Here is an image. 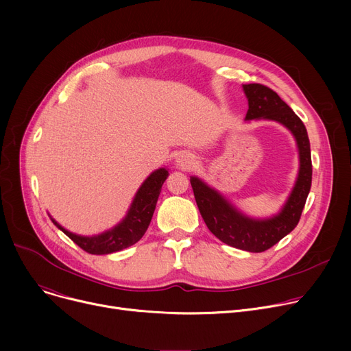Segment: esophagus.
I'll list each match as a JSON object with an SVG mask.
<instances>
[{
	"mask_svg": "<svg viewBox=\"0 0 351 351\" xmlns=\"http://www.w3.org/2000/svg\"><path fill=\"white\" fill-rule=\"evenodd\" d=\"M178 168L179 169H192L193 165L196 162L195 156L192 154H182L179 158H178Z\"/></svg>",
	"mask_w": 351,
	"mask_h": 351,
	"instance_id": "esophagus-1",
	"label": "esophagus"
}]
</instances>
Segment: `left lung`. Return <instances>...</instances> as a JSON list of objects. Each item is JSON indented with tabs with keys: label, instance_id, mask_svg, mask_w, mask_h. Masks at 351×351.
Here are the masks:
<instances>
[{
	"label": "left lung",
	"instance_id": "8db88e82",
	"mask_svg": "<svg viewBox=\"0 0 351 351\" xmlns=\"http://www.w3.org/2000/svg\"><path fill=\"white\" fill-rule=\"evenodd\" d=\"M243 89L249 101L247 121H278L296 138L300 169L285 208L271 219L256 220L237 212L222 195L200 179L192 176L191 185L202 217L219 241L236 249L261 253L280 242L298 226L311 186V154L304 123L273 89L262 84H246Z\"/></svg>",
	"mask_w": 351,
	"mask_h": 351
}]
</instances>
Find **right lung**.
<instances>
[{"mask_svg":"<svg viewBox=\"0 0 351 351\" xmlns=\"http://www.w3.org/2000/svg\"><path fill=\"white\" fill-rule=\"evenodd\" d=\"M168 178V171L160 168L155 171L149 178H147L132 202L131 209H129L126 217L122 222L102 234L98 236H78L65 230L52 219L53 225H57L73 243H77L82 250L90 254H108L119 252L129 246L135 245L139 239L145 234L147 226L151 223L154 216L156 202L162 189L163 182Z\"/></svg>","mask_w":351,"mask_h":351,"instance_id":"obj_1","label":"right lung"}]
</instances>
